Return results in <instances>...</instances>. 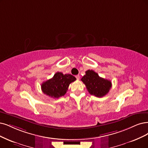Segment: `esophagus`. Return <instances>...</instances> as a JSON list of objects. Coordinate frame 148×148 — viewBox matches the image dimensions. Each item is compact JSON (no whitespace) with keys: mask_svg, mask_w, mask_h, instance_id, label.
<instances>
[{"mask_svg":"<svg viewBox=\"0 0 148 148\" xmlns=\"http://www.w3.org/2000/svg\"><path fill=\"white\" fill-rule=\"evenodd\" d=\"M75 77H76V79H77V80H79L80 79V75H77L75 76Z\"/></svg>","mask_w":148,"mask_h":148,"instance_id":"1","label":"esophagus"}]
</instances>
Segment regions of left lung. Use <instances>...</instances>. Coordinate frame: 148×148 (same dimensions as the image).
Wrapping results in <instances>:
<instances>
[{
  "mask_svg": "<svg viewBox=\"0 0 148 148\" xmlns=\"http://www.w3.org/2000/svg\"><path fill=\"white\" fill-rule=\"evenodd\" d=\"M81 80L85 85L90 94L97 97L106 95L112 87L110 80L99 77L97 73L92 70L86 71Z\"/></svg>",
  "mask_w": 148,
  "mask_h": 148,
  "instance_id": "1",
  "label": "left lung"
}]
</instances>
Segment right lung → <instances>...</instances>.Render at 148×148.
Listing matches in <instances>:
<instances>
[{
  "instance_id": "1",
  "label": "right lung",
  "mask_w": 148,
  "mask_h": 148,
  "mask_svg": "<svg viewBox=\"0 0 148 148\" xmlns=\"http://www.w3.org/2000/svg\"><path fill=\"white\" fill-rule=\"evenodd\" d=\"M76 80L71 74H63L57 72L53 77L41 85V90L44 94L53 98H58L64 96L68 91L69 85Z\"/></svg>"
}]
</instances>
